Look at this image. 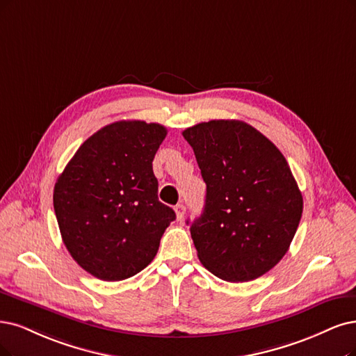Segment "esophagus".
Segmentation results:
<instances>
[{
  "label": "esophagus",
  "instance_id": "1",
  "mask_svg": "<svg viewBox=\"0 0 356 356\" xmlns=\"http://www.w3.org/2000/svg\"><path fill=\"white\" fill-rule=\"evenodd\" d=\"M175 211H176V217H177V221H181L183 218H185V214H186V207L183 205V204H179V205H176Z\"/></svg>",
  "mask_w": 356,
  "mask_h": 356
}]
</instances>
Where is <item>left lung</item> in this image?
I'll return each instance as SVG.
<instances>
[{
  "label": "left lung",
  "instance_id": "1",
  "mask_svg": "<svg viewBox=\"0 0 356 356\" xmlns=\"http://www.w3.org/2000/svg\"><path fill=\"white\" fill-rule=\"evenodd\" d=\"M183 138L207 185L204 213L191 225L200 261L226 282L261 277L287 252L304 209L286 158L241 120L195 124Z\"/></svg>",
  "mask_w": 356,
  "mask_h": 356
}]
</instances>
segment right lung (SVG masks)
<instances>
[{
	"label": "right lung",
	"mask_w": 356,
	"mask_h": 356,
	"mask_svg": "<svg viewBox=\"0 0 356 356\" xmlns=\"http://www.w3.org/2000/svg\"><path fill=\"white\" fill-rule=\"evenodd\" d=\"M165 135L158 123H111L81 145L57 179L54 211L63 242L97 279L118 282L142 271L176 220L158 201L152 170Z\"/></svg>",
	"instance_id": "obj_1"
}]
</instances>
